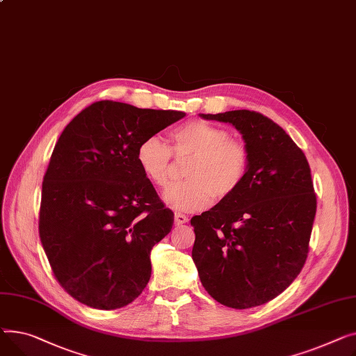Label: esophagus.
Segmentation results:
<instances>
[{"instance_id":"obj_1","label":"esophagus","mask_w":356,"mask_h":356,"mask_svg":"<svg viewBox=\"0 0 356 356\" xmlns=\"http://www.w3.org/2000/svg\"><path fill=\"white\" fill-rule=\"evenodd\" d=\"M185 222H188V217L185 214L175 213V224L181 225V224H185Z\"/></svg>"}]
</instances>
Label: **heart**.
<instances>
[{"label":"heart","mask_w":356,"mask_h":356,"mask_svg":"<svg viewBox=\"0 0 356 356\" xmlns=\"http://www.w3.org/2000/svg\"><path fill=\"white\" fill-rule=\"evenodd\" d=\"M177 156H190L182 182L166 188L163 201L179 211H198L213 198L224 201L241 186L250 165L247 146L229 132L204 120L181 124L171 134ZM139 168L154 185L170 181L171 149L158 136L143 139L136 149Z\"/></svg>","instance_id":"1"}]
</instances>
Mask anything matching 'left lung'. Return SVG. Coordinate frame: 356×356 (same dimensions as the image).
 Returning <instances> with one entry per match:
<instances>
[{
  "instance_id": "obj_1",
  "label": "left lung",
  "mask_w": 356,
  "mask_h": 356,
  "mask_svg": "<svg viewBox=\"0 0 356 356\" xmlns=\"http://www.w3.org/2000/svg\"><path fill=\"white\" fill-rule=\"evenodd\" d=\"M229 123L250 154L238 190L191 218L193 260L213 299L248 309L279 296L306 261L316 214L305 154L271 119L252 111L200 113Z\"/></svg>"
}]
</instances>
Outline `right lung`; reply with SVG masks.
<instances>
[{
  "mask_svg": "<svg viewBox=\"0 0 356 356\" xmlns=\"http://www.w3.org/2000/svg\"><path fill=\"white\" fill-rule=\"evenodd\" d=\"M185 116L102 100L61 132L43 179L38 232L58 283L100 310L132 303L151 250L174 224L136 161L139 143Z\"/></svg>",
  "mask_w": 356,
  "mask_h": 356,
  "instance_id": "right-lung-1",
  "label": "right lung"
}]
</instances>
